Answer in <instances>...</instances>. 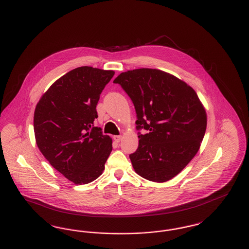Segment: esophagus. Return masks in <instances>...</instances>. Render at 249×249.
Here are the masks:
<instances>
[{
    "label": "esophagus",
    "mask_w": 249,
    "mask_h": 249,
    "mask_svg": "<svg viewBox=\"0 0 249 249\" xmlns=\"http://www.w3.org/2000/svg\"><path fill=\"white\" fill-rule=\"evenodd\" d=\"M113 139L115 140V142H119L122 139V136L121 135H115V136H113Z\"/></svg>",
    "instance_id": "obj_1"
}]
</instances>
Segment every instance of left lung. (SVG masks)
Wrapping results in <instances>:
<instances>
[{
	"mask_svg": "<svg viewBox=\"0 0 249 249\" xmlns=\"http://www.w3.org/2000/svg\"><path fill=\"white\" fill-rule=\"evenodd\" d=\"M135 108L139 145L130 155L134 171L158 183L178 175L198 152L206 130V113L195 90L165 71L141 68L114 80Z\"/></svg>",
	"mask_w": 249,
	"mask_h": 249,
	"instance_id": "obj_1",
	"label": "left lung"
}]
</instances>
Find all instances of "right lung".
<instances>
[{"label": "right lung", "mask_w": 249, "mask_h": 249, "mask_svg": "<svg viewBox=\"0 0 249 249\" xmlns=\"http://www.w3.org/2000/svg\"><path fill=\"white\" fill-rule=\"evenodd\" d=\"M115 74L82 66L61 76L42 96L34 117L36 143L61 175L76 185L99 178L112 151V139L94 127L96 106Z\"/></svg>", "instance_id": "right-lung-1"}]
</instances>
